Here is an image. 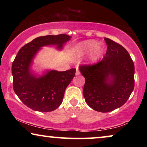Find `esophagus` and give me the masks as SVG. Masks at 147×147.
I'll return each mask as SVG.
<instances>
[{"label":"esophagus","mask_w":147,"mask_h":147,"mask_svg":"<svg viewBox=\"0 0 147 147\" xmlns=\"http://www.w3.org/2000/svg\"><path fill=\"white\" fill-rule=\"evenodd\" d=\"M80 70H79V69H78V68H77V69H76V76H78V75H80Z\"/></svg>","instance_id":"obj_1"}]
</instances>
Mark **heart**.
<instances>
[{
    "mask_svg": "<svg viewBox=\"0 0 147 147\" xmlns=\"http://www.w3.org/2000/svg\"><path fill=\"white\" fill-rule=\"evenodd\" d=\"M104 51L105 48L102 44L95 40H86L76 44L72 49V53L75 59H80L92 51L88 60L90 63H95L103 55Z\"/></svg>",
    "mask_w": 147,
    "mask_h": 147,
    "instance_id": "1",
    "label": "heart"
}]
</instances>
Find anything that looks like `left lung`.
<instances>
[{
    "mask_svg": "<svg viewBox=\"0 0 147 147\" xmlns=\"http://www.w3.org/2000/svg\"><path fill=\"white\" fill-rule=\"evenodd\" d=\"M107 51L101 61L79 67L85 78L86 103L98 112H108L126 103L134 86V65L122 45L105 38Z\"/></svg>",
    "mask_w": 147,
    "mask_h": 147,
    "instance_id": "8db88e82",
    "label": "left lung"
}]
</instances>
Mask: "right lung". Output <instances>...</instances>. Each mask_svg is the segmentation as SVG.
<instances>
[{"instance_id":"1","label":"right lung","mask_w":147,"mask_h":147,"mask_svg":"<svg viewBox=\"0 0 147 147\" xmlns=\"http://www.w3.org/2000/svg\"><path fill=\"white\" fill-rule=\"evenodd\" d=\"M71 38L65 34L41 36L26 44L18 52L12 65L13 90L27 107L35 111L51 112L61 105L66 88L76 75V69H47L39 75L31 67L42 47L55 46L61 51Z\"/></svg>"}]
</instances>
